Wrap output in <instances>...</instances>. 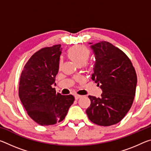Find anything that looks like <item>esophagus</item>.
Wrapping results in <instances>:
<instances>
[{
  "mask_svg": "<svg viewBox=\"0 0 151 151\" xmlns=\"http://www.w3.org/2000/svg\"><path fill=\"white\" fill-rule=\"evenodd\" d=\"M82 96L81 95H79V94H75V99L76 100H78V99H79V98H81Z\"/></svg>",
  "mask_w": 151,
  "mask_h": 151,
  "instance_id": "34e87169",
  "label": "esophagus"
}]
</instances>
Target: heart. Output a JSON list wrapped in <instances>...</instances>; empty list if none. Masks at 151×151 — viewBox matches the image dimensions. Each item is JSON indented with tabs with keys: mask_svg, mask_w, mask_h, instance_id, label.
<instances>
[{
	"mask_svg": "<svg viewBox=\"0 0 151 151\" xmlns=\"http://www.w3.org/2000/svg\"><path fill=\"white\" fill-rule=\"evenodd\" d=\"M69 58L78 66H83L87 62L91 55V51L83 45H76L70 48L68 51ZM61 65V61L60 65Z\"/></svg>",
	"mask_w": 151,
	"mask_h": 151,
	"instance_id": "obj_1",
	"label": "heart"
}]
</instances>
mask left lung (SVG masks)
<instances>
[{
    "instance_id": "left-lung-1",
    "label": "left lung",
    "mask_w": 151,
    "mask_h": 151,
    "mask_svg": "<svg viewBox=\"0 0 151 151\" xmlns=\"http://www.w3.org/2000/svg\"><path fill=\"white\" fill-rule=\"evenodd\" d=\"M95 56L91 78L103 91L100 98L88 96L89 120L100 126L118 123L131 109L136 92L137 76L131 60L119 48L106 41L93 45Z\"/></svg>"
}]
</instances>
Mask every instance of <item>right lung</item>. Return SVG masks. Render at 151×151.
<instances>
[{
  "label": "right lung",
  "mask_w": 151,
  "mask_h": 151,
  "mask_svg": "<svg viewBox=\"0 0 151 151\" xmlns=\"http://www.w3.org/2000/svg\"><path fill=\"white\" fill-rule=\"evenodd\" d=\"M60 45L42 48L29 58L19 82V95L27 114L41 126L65 119L75 97L62 95L52 87L59 68Z\"/></svg>",
  "instance_id": "1"
}]
</instances>
